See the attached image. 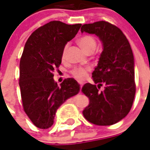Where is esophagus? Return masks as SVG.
I'll return each instance as SVG.
<instances>
[{"instance_id": "obj_1", "label": "esophagus", "mask_w": 150, "mask_h": 150, "mask_svg": "<svg viewBox=\"0 0 150 150\" xmlns=\"http://www.w3.org/2000/svg\"><path fill=\"white\" fill-rule=\"evenodd\" d=\"M79 85H80V87H82V86H83V84H82V82H79Z\"/></svg>"}]
</instances>
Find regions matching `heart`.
I'll list each match as a JSON object with an SVG mask.
<instances>
[{"label":"heart","instance_id":"obj_1","mask_svg":"<svg viewBox=\"0 0 150 150\" xmlns=\"http://www.w3.org/2000/svg\"><path fill=\"white\" fill-rule=\"evenodd\" d=\"M78 43L81 47L82 50H84L86 53H87L89 50H94L96 47V43L95 39L91 36H82L78 40ZM68 46L66 45L63 49L62 51V55L61 57L63 60L65 59L66 57V51H67ZM90 68H75L71 71V75L73 77L78 80H83L86 76V74L88 71H89Z\"/></svg>","mask_w":150,"mask_h":150}]
</instances>
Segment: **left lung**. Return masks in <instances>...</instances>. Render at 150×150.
<instances>
[{
	"instance_id": "1",
	"label": "left lung",
	"mask_w": 150,
	"mask_h": 150,
	"mask_svg": "<svg viewBox=\"0 0 150 150\" xmlns=\"http://www.w3.org/2000/svg\"><path fill=\"white\" fill-rule=\"evenodd\" d=\"M81 31L96 34L102 41L103 50L93 72L96 85L86 83L82 92L89 103L82 111L87 121L96 125H111L129 113L135 98L134 56L128 39L116 25L105 22L85 24ZM105 84L103 91L100 85Z\"/></svg>"
}]
</instances>
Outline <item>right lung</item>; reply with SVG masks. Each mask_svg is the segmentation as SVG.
<instances>
[{
    "label": "right lung",
    "instance_id": "obj_1",
    "mask_svg": "<svg viewBox=\"0 0 150 150\" xmlns=\"http://www.w3.org/2000/svg\"><path fill=\"white\" fill-rule=\"evenodd\" d=\"M81 26L52 21L36 29L25 43L18 83L25 113L37 128H50L58 107L79 92V85L71 78L58 86L54 73L59 71L64 46Z\"/></svg>",
    "mask_w": 150,
    "mask_h": 150
}]
</instances>
